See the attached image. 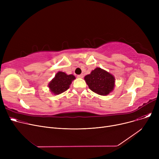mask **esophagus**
<instances>
[{"instance_id":"obj_1","label":"esophagus","mask_w":159,"mask_h":159,"mask_svg":"<svg viewBox=\"0 0 159 159\" xmlns=\"http://www.w3.org/2000/svg\"><path fill=\"white\" fill-rule=\"evenodd\" d=\"M83 77H84V75H83V74H80V75H77V77H78V78H80V79L83 78Z\"/></svg>"}]
</instances>
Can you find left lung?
Listing matches in <instances>:
<instances>
[{
  "mask_svg": "<svg viewBox=\"0 0 159 159\" xmlns=\"http://www.w3.org/2000/svg\"><path fill=\"white\" fill-rule=\"evenodd\" d=\"M84 80L91 91L102 96L111 93L115 86L113 75L101 68H96L91 71L90 74L84 77Z\"/></svg>",
  "mask_w": 159,
  "mask_h": 159,
  "instance_id": "8db88e82",
  "label": "left lung"
}]
</instances>
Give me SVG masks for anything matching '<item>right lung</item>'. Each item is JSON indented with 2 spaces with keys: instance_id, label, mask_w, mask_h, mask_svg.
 <instances>
[{
  "instance_id": "add662e5",
  "label": "right lung",
  "mask_w": 159,
  "mask_h": 159,
  "mask_svg": "<svg viewBox=\"0 0 159 159\" xmlns=\"http://www.w3.org/2000/svg\"><path fill=\"white\" fill-rule=\"evenodd\" d=\"M75 79L73 75H67L62 71H58L56 73L55 77L49 82L48 88L52 93L57 95L64 93L68 90Z\"/></svg>"
}]
</instances>
